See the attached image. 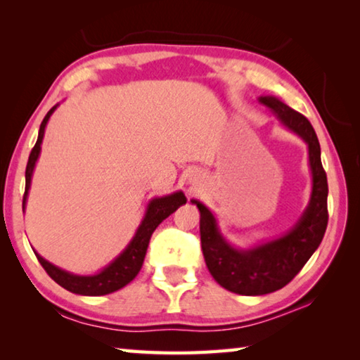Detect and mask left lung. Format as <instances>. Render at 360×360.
I'll use <instances>...</instances> for the list:
<instances>
[{
  "label": "left lung",
  "instance_id": "8db88e82",
  "mask_svg": "<svg viewBox=\"0 0 360 360\" xmlns=\"http://www.w3.org/2000/svg\"><path fill=\"white\" fill-rule=\"evenodd\" d=\"M259 101L308 144L313 191L307 210L288 233L251 249L230 246L219 231L212 212L198 200H191L200 211V236L206 266L224 289L240 295L270 294L289 284L321 245L328 221L327 174L322 168L321 146L311 124L275 96H260Z\"/></svg>",
  "mask_w": 360,
  "mask_h": 360
}]
</instances>
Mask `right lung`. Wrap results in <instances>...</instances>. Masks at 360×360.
Listing matches in <instances>:
<instances>
[{
    "label": "right lung",
    "mask_w": 360,
    "mask_h": 360,
    "mask_svg": "<svg viewBox=\"0 0 360 360\" xmlns=\"http://www.w3.org/2000/svg\"><path fill=\"white\" fill-rule=\"evenodd\" d=\"M56 109L57 106H53L51 111L46 114V117L42 119L41 127H39L38 141H36L34 148L32 149V154L28 157L27 172H25L23 210H25L27 195L30 191V184H32L33 169H34L36 162H38V157L41 152V143H42V138H44L47 120L51 119V115ZM186 202L187 198L182 192H174L172 195H167V197L150 200L143 221L139 224L136 233L133 236V240L129 243V246H127L106 268H103L100 273H96V275H90V276L72 275V273L65 271L62 268L52 265L51 262H47L46 259H42L38 252L34 254L36 257H38L42 268L47 271V275L51 276L57 284L62 285V288L72 292V294L94 295V297L111 294V292L122 289L124 285H127L135 279V276L138 275L143 266L146 251H148L149 240L152 233H154V230L158 227V224H160L163 219H167L169 214H173V212Z\"/></svg>",
    "instance_id": "obj_1"
}]
</instances>
